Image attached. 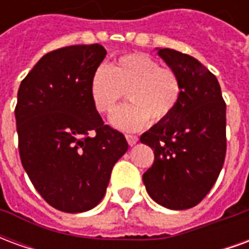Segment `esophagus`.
I'll return each mask as SVG.
<instances>
[{
    "mask_svg": "<svg viewBox=\"0 0 249 249\" xmlns=\"http://www.w3.org/2000/svg\"><path fill=\"white\" fill-rule=\"evenodd\" d=\"M125 137H126V141H128L129 145H135L136 142L139 141V137L136 135H126Z\"/></svg>",
    "mask_w": 249,
    "mask_h": 249,
    "instance_id": "obj_1",
    "label": "esophagus"
}]
</instances>
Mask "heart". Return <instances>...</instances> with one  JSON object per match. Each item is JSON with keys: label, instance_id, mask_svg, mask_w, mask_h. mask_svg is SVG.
<instances>
[{"label": "heart", "instance_id": "1", "mask_svg": "<svg viewBox=\"0 0 249 249\" xmlns=\"http://www.w3.org/2000/svg\"><path fill=\"white\" fill-rule=\"evenodd\" d=\"M132 103L119 109L112 123L123 130H137L171 117L183 97V81L145 53H129L108 66H98L90 81V96L100 113L112 114L126 96Z\"/></svg>", "mask_w": 249, "mask_h": 249}]
</instances>
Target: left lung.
Returning a JSON list of instances; mask_svg holds the SVG:
<instances>
[{
    "mask_svg": "<svg viewBox=\"0 0 249 249\" xmlns=\"http://www.w3.org/2000/svg\"><path fill=\"white\" fill-rule=\"evenodd\" d=\"M183 81V97L171 117L141 135L155 153L142 175L146 192L169 209L197 205L213 187L227 152L225 101L213 73L193 57L160 49Z\"/></svg>",
    "mask_w": 249,
    "mask_h": 249,
    "instance_id": "1",
    "label": "left lung"
}]
</instances>
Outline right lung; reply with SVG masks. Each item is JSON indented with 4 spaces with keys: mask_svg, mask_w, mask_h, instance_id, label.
I'll list each match as a JSON object with an SVG mask.
<instances>
[{
    "mask_svg": "<svg viewBox=\"0 0 249 249\" xmlns=\"http://www.w3.org/2000/svg\"><path fill=\"white\" fill-rule=\"evenodd\" d=\"M105 54L100 44L49 52L17 94L22 167L46 203L68 213L103 200L114 164L128 151L125 136L104 124L90 96L93 73Z\"/></svg>",
    "mask_w": 249,
    "mask_h": 249,
    "instance_id": "obj_1",
    "label": "right lung"
}]
</instances>
